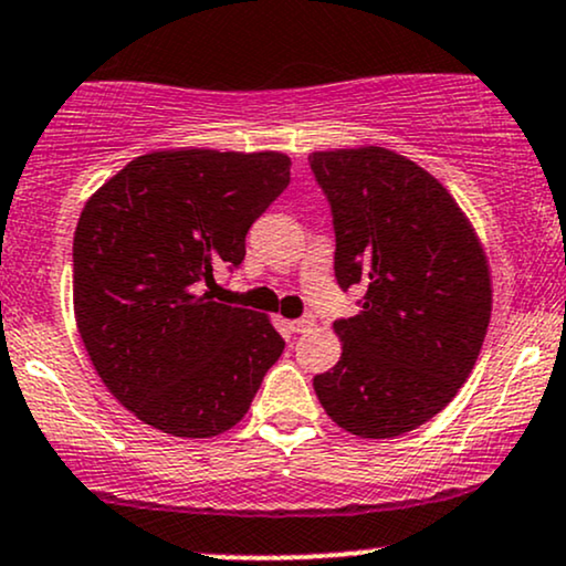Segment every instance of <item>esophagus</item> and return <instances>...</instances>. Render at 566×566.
Segmentation results:
<instances>
[{
	"mask_svg": "<svg viewBox=\"0 0 566 566\" xmlns=\"http://www.w3.org/2000/svg\"><path fill=\"white\" fill-rule=\"evenodd\" d=\"M314 316L311 314H305V316H301V319H295V322H287V327L292 329V333H308L311 327H314Z\"/></svg>",
	"mask_w": 566,
	"mask_h": 566,
	"instance_id": "obj_1",
	"label": "esophagus"
}]
</instances>
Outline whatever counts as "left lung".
<instances>
[{"label":"left lung","instance_id":"1","mask_svg":"<svg viewBox=\"0 0 566 566\" xmlns=\"http://www.w3.org/2000/svg\"><path fill=\"white\" fill-rule=\"evenodd\" d=\"M333 210L335 279L361 284V311L333 327L340 361L314 391L337 426L391 439L439 415L482 350L490 263L452 193L380 146L308 157Z\"/></svg>","mask_w":566,"mask_h":566}]
</instances>
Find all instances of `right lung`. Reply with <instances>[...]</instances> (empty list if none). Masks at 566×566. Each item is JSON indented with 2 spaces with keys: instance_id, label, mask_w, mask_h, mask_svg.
<instances>
[{
  "instance_id": "obj_1",
  "label": "right lung",
  "mask_w": 566,
  "mask_h": 566,
  "mask_svg": "<svg viewBox=\"0 0 566 566\" xmlns=\"http://www.w3.org/2000/svg\"><path fill=\"white\" fill-rule=\"evenodd\" d=\"M290 184L279 151L172 148L133 159L84 205L74 316L95 373L135 418L207 439L244 418L284 340L265 314L201 295Z\"/></svg>"
}]
</instances>
